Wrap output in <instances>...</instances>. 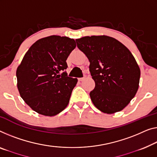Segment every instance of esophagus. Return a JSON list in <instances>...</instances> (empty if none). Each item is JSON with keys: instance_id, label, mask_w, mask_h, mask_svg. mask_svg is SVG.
<instances>
[{"instance_id": "1", "label": "esophagus", "mask_w": 157, "mask_h": 157, "mask_svg": "<svg viewBox=\"0 0 157 157\" xmlns=\"http://www.w3.org/2000/svg\"><path fill=\"white\" fill-rule=\"evenodd\" d=\"M85 79V77H84V78H78V80L79 81H83Z\"/></svg>"}]
</instances>
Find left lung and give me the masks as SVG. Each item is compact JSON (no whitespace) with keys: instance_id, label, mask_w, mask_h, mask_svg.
<instances>
[{"instance_id":"left-lung-1","label":"left lung","mask_w":157,"mask_h":157,"mask_svg":"<svg viewBox=\"0 0 157 157\" xmlns=\"http://www.w3.org/2000/svg\"><path fill=\"white\" fill-rule=\"evenodd\" d=\"M75 41L90 62V72L95 82L90 94L94 105L105 113L123 110L139 87L140 70L134 56L110 36H85Z\"/></svg>"}]
</instances>
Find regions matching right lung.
<instances>
[{
    "mask_svg": "<svg viewBox=\"0 0 157 157\" xmlns=\"http://www.w3.org/2000/svg\"><path fill=\"white\" fill-rule=\"evenodd\" d=\"M75 47L74 39L53 35L36 41L25 53L16 72L17 88L34 111L53 116L67 106L78 79L67 76L65 70Z\"/></svg>",
    "mask_w": 157,
    "mask_h": 157,
    "instance_id": "obj_1",
    "label": "right lung"
}]
</instances>
